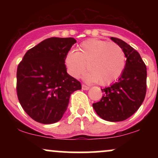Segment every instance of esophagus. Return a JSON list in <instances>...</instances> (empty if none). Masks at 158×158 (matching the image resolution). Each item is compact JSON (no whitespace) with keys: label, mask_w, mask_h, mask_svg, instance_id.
Returning a JSON list of instances; mask_svg holds the SVG:
<instances>
[{"label":"esophagus","mask_w":158,"mask_h":158,"mask_svg":"<svg viewBox=\"0 0 158 158\" xmlns=\"http://www.w3.org/2000/svg\"><path fill=\"white\" fill-rule=\"evenodd\" d=\"M81 88H82V89L85 90H88L90 88L89 87L87 86V85H81Z\"/></svg>","instance_id":"obj_1"}]
</instances>
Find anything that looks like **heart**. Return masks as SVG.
Listing matches in <instances>:
<instances>
[{
    "mask_svg": "<svg viewBox=\"0 0 158 158\" xmlns=\"http://www.w3.org/2000/svg\"><path fill=\"white\" fill-rule=\"evenodd\" d=\"M65 64L73 78L80 77L87 64L85 80L108 85L122 76L126 68V56L123 48L116 43L89 39L79 45L77 52H68Z\"/></svg>",
    "mask_w": 158,
    "mask_h": 158,
    "instance_id": "heart-1",
    "label": "heart"
}]
</instances>
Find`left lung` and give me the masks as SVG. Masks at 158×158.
Listing matches in <instances>:
<instances>
[{
	"mask_svg": "<svg viewBox=\"0 0 158 158\" xmlns=\"http://www.w3.org/2000/svg\"><path fill=\"white\" fill-rule=\"evenodd\" d=\"M110 39L123 48L126 68L117 81L103 88V96L93 108L101 118L110 122L126 120L138 110L146 93V66L139 52L123 40Z\"/></svg>",
	"mask_w": 158,
	"mask_h": 158,
	"instance_id": "1",
	"label": "left lung"
}]
</instances>
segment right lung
<instances>
[{"label":"right lung","mask_w":158,"mask_h":158,"mask_svg":"<svg viewBox=\"0 0 158 158\" xmlns=\"http://www.w3.org/2000/svg\"><path fill=\"white\" fill-rule=\"evenodd\" d=\"M77 42L73 38L47 39L25 53L17 69L16 90L24 111L36 122L59 121L70 94L81 85L67 73L65 57Z\"/></svg>","instance_id":"1"}]
</instances>
